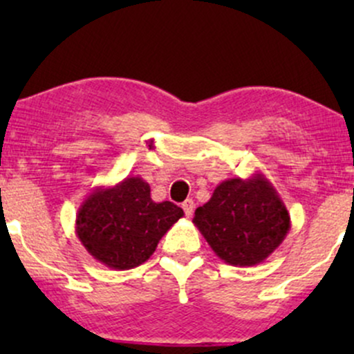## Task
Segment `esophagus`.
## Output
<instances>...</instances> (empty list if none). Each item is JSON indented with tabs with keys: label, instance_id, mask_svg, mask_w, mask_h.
I'll use <instances>...</instances> for the list:
<instances>
[{
	"label": "esophagus",
	"instance_id": "1",
	"mask_svg": "<svg viewBox=\"0 0 354 354\" xmlns=\"http://www.w3.org/2000/svg\"><path fill=\"white\" fill-rule=\"evenodd\" d=\"M181 208H183V211H185L186 216L189 218L191 214H193V211H194V201H193V200H186V201L181 205Z\"/></svg>",
	"mask_w": 354,
	"mask_h": 354
}]
</instances>
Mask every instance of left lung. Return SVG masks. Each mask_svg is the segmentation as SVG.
I'll return each instance as SVG.
<instances>
[{
  "label": "left lung",
  "mask_w": 354,
  "mask_h": 354,
  "mask_svg": "<svg viewBox=\"0 0 354 354\" xmlns=\"http://www.w3.org/2000/svg\"><path fill=\"white\" fill-rule=\"evenodd\" d=\"M193 223L214 254L231 266L263 263L291 228L286 206L263 173L219 183L209 201L194 211Z\"/></svg>",
  "instance_id": "1"
}]
</instances>
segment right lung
<instances>
[{"label": "right lung", "instance_id": "add662e5", "mask_svg": "<svg viewBox=\"0 0 354 354\" xmlns=\"http://www.w3.org/2000/svg\"><path fill=\"white\" fill-rule=\"evenodd\" d=\"M143 178L128 176L98 186L76 213V236L96 261L111 270H131L148 261L160 239L185 216L171 201L154 203Z\"/></svg>", "mask_w": 354, "mask_h": 354}]
</instances>
